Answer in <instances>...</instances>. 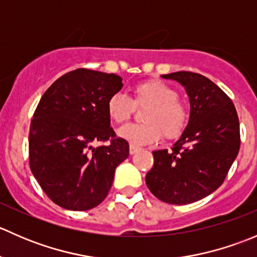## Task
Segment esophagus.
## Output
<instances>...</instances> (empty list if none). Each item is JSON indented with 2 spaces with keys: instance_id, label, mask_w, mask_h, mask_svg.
<instances>
[{
  "instance_id": "1",
  "label": "esophagus",
  "mask_w": 257,
  "mask_h": 257,
  "mask_svg": "<svg viewBox=\"0 0 257 257\" xmlns=\"http://www.w3.org/2000/svg\"><path fill=\"white\" fill-rule=\"evenodd\" d=\"M139 150H141V148L137 147V145H133V144L129 145V153H131V155L136 154V153L139 152Z\"/></svg>"
}]
</instances>
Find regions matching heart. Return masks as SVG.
<instances>
[{"label":"heart","mask_w":257,"mask_h":257,"mask_svg":"<svg viewBox=\"0 0 257 257\" xmlns=\"http://www.w3.org/2000/svg\"><path fill=\"white\" fill-rule=\"evenodd\" d=\"M136 107H147L143 112V124H125L116 134L133 145L155 143L158 139H177L188 124V109L178 99L177 90L160 80L139 83L133 89V99L116 93L108 99L107 113L114 123H123Z\"/></svg>","instance_id":"obj_1"}]
</instances>
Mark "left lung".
<instances>
[{"label":"left lung","mask_w":257,"mask_h":257,"mask_svg":"<svg viewBox=\"0 0 257 257\" xmlns=\"http://www.w3.org/2000/svg\"><path fill=\"white\" fill-rule=\"evenodd\" d=\"M162 77L185 88L190 116L172 150L153 152L145 183L159 200L185 205L224 183L240 149L239 118L231 99L206 77L185 71Z\"/></svg>","instance_id":"8db88e82"}]
</instances>
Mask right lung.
Instances as JSON below:
<instances>
[{
	"label": "right lung",
	"instance_id": "right-lung-1",
	"mask_svg": "<svg viewBox=\"0 0 257 257\" xmlns=\"http://www.w3.org/2000/svg\"><path fill=\"white\" fill-rule=\"evenodd\" d=\"M123 87L113 73L79 68L46 90L31 121L30 168L48 198L61 208L84 211L110 190L129 144L115 138L107 103ZM109 146L94 148L97 141Z\"/></svg>",
	"mask_w": 257,
	"mask_h": 257
}]
</instances>
